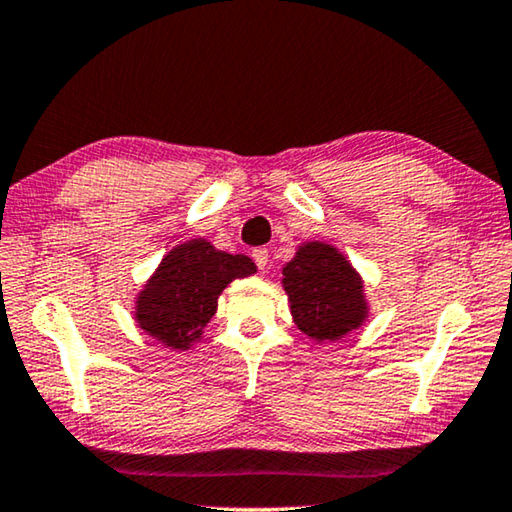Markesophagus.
<instances>
[{"label": "esophagus", "mask_w": 512, "mask_h": 512, "mask_svg": "<svg viewBox=\"0 0 512 512\" xmlns=\"http://www.w3.org/2000/svg\"><path fill=\"white\" fill-rule=\"evenodd\" d=\"M254 263L258 265V270H265L268 268V261H270V251L265 249V247H258V249H254Z\"/></svg>", "instance_id": "obj_1"}]
</instances>
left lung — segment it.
I'll return each mask as SVG.
<instances>
[{"instance_id": "1", "label": "left lung", "mask_w": 512, "mask_h": 512, "mask_svg": "<svg viewBox=\"0 0 512 512\" xmlns=\"http://www.w3.org/2000/svg\"><path fill=\"white\" fill-rule=\"evenodd\" d=\"M284 288L295 325L316 342H335L367 316L358 272L330 244H302L286 263Z\"/></svg>"}]
</instances>
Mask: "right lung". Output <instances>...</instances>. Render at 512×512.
<instances>
[{"instance_id":"1","label":"right lung","mask_w":512,"mask_h":512,"mask_svg":"<svg viewBox=\"0 0 512 512\" xmlns=\"http://www.w3.org/2000/svg\"><path fill=\"white\" fill-rule=\"evenodd\" d=\"M254 272L251 258L226 254L205 240L180 244L140 291L136 321L150 337L184 351L210 323L221 291L235 277Z\"/></svg>"}]
</instances>
